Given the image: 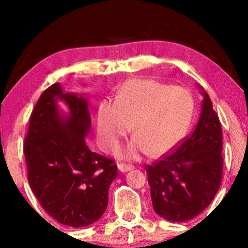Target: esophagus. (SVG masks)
<instances>
[{"instance_id": "obj_1", "label": "esophagus", "mask_w": 248, "mask_h": 248, "mask_svg": "<svg viewBox=\"0 0 248 248\" xmlns=\"http://www.w3.org/2000/svg\"><path fill=\"white\" fill-rule=\"evenodd\" d=\"M118 169H119V170H121V171H128V170H133L134 167H133V165H130V164H124V163H119L118 164Z\"/></svg>"}]
</instances>
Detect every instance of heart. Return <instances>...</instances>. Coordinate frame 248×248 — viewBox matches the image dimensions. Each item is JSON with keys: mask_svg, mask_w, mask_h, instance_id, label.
Here are the masks:
<instances>
[{"mask_svg": "<svg viewBox=\"0 0 248 248\" xmlns=\"http://www.w3.org/2000/svg\"><path fill=\"white\" fill-rule=\"evenodd\" d=\"M192 98L183 87H171L145 79L124 83L115 104L104 102L97 116V130L104 143L115 148L132 124L137 138L123 155L139 157L170 152L182 140L192 115Z\"/></svg>", "mask_w": 248, "mask_h": 248, "instance_id": "obj_1", "label": "heart"}]
</instances>
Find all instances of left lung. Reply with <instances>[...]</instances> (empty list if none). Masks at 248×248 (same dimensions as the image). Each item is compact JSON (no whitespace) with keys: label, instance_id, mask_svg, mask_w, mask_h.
Instances as JSON below:
<instances>
[{"label":"left lung","instance_id":"left-lung-1","mask_svg":"<svg viewBox=\"0 0 248 248\" xmlns=\"http://www.w3.org/2000/svg\"><path fill=\"white\" fill-rule=\"evenodd\" d=\"M198 124L170 154L145 166L154 211L170 222L199 216L219 190L223 157L220 119L207 92Z\"/></svg>","mask_w":248,"mask_h":248}]
</instances>
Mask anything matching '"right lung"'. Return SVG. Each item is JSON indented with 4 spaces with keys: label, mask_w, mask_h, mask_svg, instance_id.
<instances>
[{
    "label": "right lung",
    "mask_w": 248,
    "mask_h": 248,
    "mask_svg": "<svg viewBox=\"0 0 248 248\" xmlns=\"http://www.w3.org/2000/svg\"><path fill=\"white\" fill-rule=\"evenodd\" d=\"M58 99L70 109L60 114ZM87 102L64 93L59 83L46 90L32 109L25 138L28 183L41 207L59 223L82 228L97 221L118 175L114 159L92 152L85 142L91 129Z\"/></svg>",
    "instance_id": "1"
}]
</instances>
